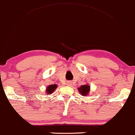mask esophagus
<instances>
[{"label":"esophagus","instance_id":"esophagus-1","mask_svg":"<svg viewBox=\"0 0 135 135\" xmlns=\"http://www.w3.org/2000/svg\"><path fill=\"white\" fill-rule=\"evenodd\" d=\"M66 85H69V86H70V85H71V82H70V81H68V82L66 83Z\"/></svg>","mask_w":135,"mask_h":135}]
</instances>
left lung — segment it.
<instances>
[{
  "label": "left lung",
  "instance_id": "8db88e82",
  "mask_svg": "<svg viewBox=\"0 0 135 135\" xmlns=\"http://www.w3.org/2000/svg\"><path fill=\"white\" fill-rule=\"evenodd\" d=\"M78 91L82 96H86L88 95V93L90 91V86L88 84L81 85L79 88H78Z\"/></svg>",
  "mask_w": 135,
  "mask_h": 135
}]
</instances>
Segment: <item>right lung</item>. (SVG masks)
Returning <instances> with one entry per match:
<instances>
[{
	"label": "right lung",
	"instance_id": "right-lung-1",
	"mask_svg": "<svg viewBox=\"0 0 135 135\" xmlns=\"http://www.w3.org/2000/svg\"><path fill=\"white\" fill-rule=\"evenodd\" d=\"M57 88V85L54 84V85H50L47 86L46 88V95H50L56 90V88Z\"/></svg>",
	"mask_w": 135,
	"mask_h": 135
}]
</instances>
